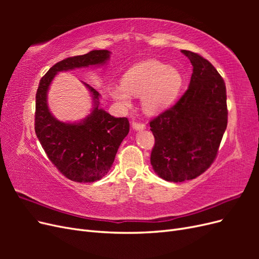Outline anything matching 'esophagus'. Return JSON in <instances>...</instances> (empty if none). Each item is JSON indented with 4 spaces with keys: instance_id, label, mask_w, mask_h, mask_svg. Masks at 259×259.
<instances>
[{
    "instance_id": "obj_1",
    "label": "esophagus",
    "mask_w": 259,
    "mask_h": 259,
    "mask_svg": "<svg viewBox=\"0 0 259 259\" xmlns=\"http://www.w3.org/2000/svg\"><path fill=\"white\" fill-rule=\"evenodd\" d=\"M132 126H133V128L136 130V131L146 130V125L143 124V123H138V122H133L132 123Z\"/></svg>"
}]
</instances>
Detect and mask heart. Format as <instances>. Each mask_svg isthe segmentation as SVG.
<instances>
[{"mask_svg":"<svg viewBox=\"0 0 259 259\" xmlns=\"http://www.w3.org/2000/svg\"><path fill=\"white\" fill-rule=\"evenodd\" d=\"M182 84L183 76L176 68L158 60H146L130 68L123 74L122 83L111 86L109 94L122 108L131 107L132 95L142 96L144 110L155 114L171 105Z\"/></svg>","mask_w":259,"mask_h":259,"instance_id":"heart-1","label":"heart"}]
</instances>
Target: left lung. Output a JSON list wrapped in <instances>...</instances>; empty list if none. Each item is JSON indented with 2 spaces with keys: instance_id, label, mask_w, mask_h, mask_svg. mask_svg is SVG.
<instances>
[{
  "instance_id": "left-lung-1",
  "label": "left lung",
  "mask_w": 259,
  "mask_h": 259,
  "mask_svg": "<svg viewBox=\"0 0 259 259\" xmlns=\"http://www.w3.org/2000/svg\"><path fill=\"white\" fill-rule=\"evenodd\" d=\"M189 58V88L177 103L150 122L155 139L150 162L166 182L182 183L200 176L214 162L228 122L226 85L214 66L200 55Z\"/></svg>"
}]
</instances>
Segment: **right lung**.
Listing matches in <instances>:
<instances>
[{"label": "right lung", "instance_id": "add662e5", "mask_svg": "<svg viewBox=\"0 0 259 259\" xmlns=\"http://www.w3.org/2000/svg\"><path fill=\"white\" fill-rule=\"evenodd\" d=\"M107 50L92 51L54 65L42 77L35 96V134L45 153L60 173L76 183H94L111 168L115 154L130 132L127 117H114L99 108L100 94L88 83L93 109L79 122H61L50 111L48 92L61 71L104 66L110 58Z\"/></svg>", "mask_w": 259, "mask_h": 259}]
</instances>
